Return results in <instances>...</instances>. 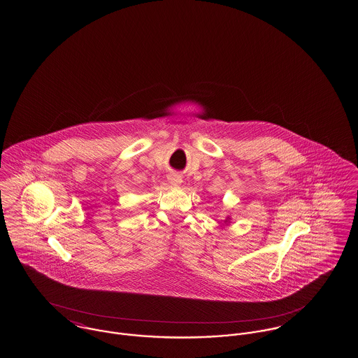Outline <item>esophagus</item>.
I'll list each match as a JSON object with an SVG mask.
<instances>
[{"instance_id": "obj_1", "label": "esophagus", "mask_w": 358, "mask_h": 358, "mask_svg": "<svg viewBox=\"0 0 358 358\" xmlns=\"http://www.w3.org/2000/svg\"><path fill=\"white\" fill-rule=\"evenodd\" d=\"M169 182H170L171 185H175V187H178V185H180V184L183 183V180H182V176L178 174L169 175Z\"/></svg>"}]
</instances>
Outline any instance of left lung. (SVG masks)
<instances>
[{"instance_id":"left-lung-1","label":"left lung","mask_w":358,"mask_h":358,"mask_svg":"<svg viewBox=\"0 0 358 358\" xmlns=\"http://www.w3.org/2000/svg\"><path fill=\"white\" fill-rule=\"evenodd\" d=\"M229 220H230V217H227L225 220V222H229Z\"/></svg>"}]
</instances>
